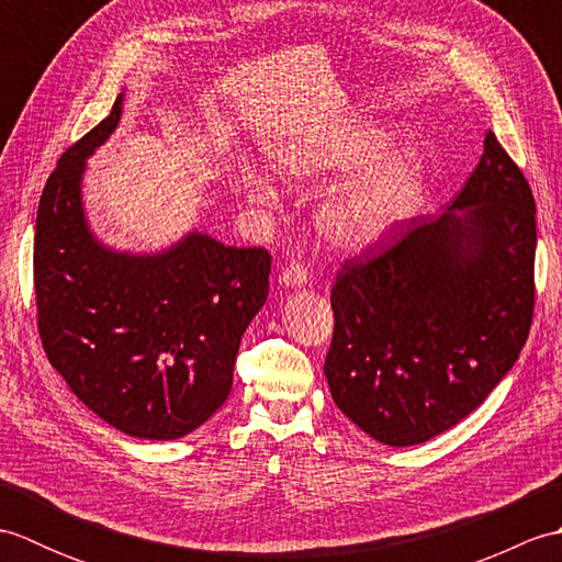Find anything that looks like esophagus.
I'll return each instance as SVG.
<instances>
[{"label":"esophagus","instance_id":"1","mask_svg":"<svg viewBox=\"0 0 562 562\" xmlns=\"http://www.w3.org/2000/svg\"><path fill=\"white\" fill-rule=\"evenodd\" d=\"M308 280V272L304 268V262L300 260H292L288 268H282L280 272V284H284V288H302V284H306Z\"/></svg>","mask_w":562,"mask_h":562}]
</instances>
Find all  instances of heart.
<instances>
[{
	"label": "heart",
	"mask_w": 562,
	"mask_h": 562,
	"mask_svg": "<svg viewBox=\"0 0 562 562\" xmlns=\"http://www.w3.org/2000/svg\"><path fill=\"white\" fill-rule=\"evenodd\" d=\"M396 139V127L352 117L294 154L290 169L296 178L367 171L321 207V226L336 244L372 241L420 207L427 190L425 159L411 145L393 149ZM248 188L260 205L274 200L266 178H250Z\"/></svg>",
	"instance_id": "1"
}]
</instances>
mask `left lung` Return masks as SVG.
Listing matches in <instances>:
<instances>
[{
    "mask_svg": "<svg viewBox=\"0 0 562 562\" xmlns=\"http://www.w3.org/2000/svg\"><path fill=\"white\" fill-rule=\"evenodd\" d=\"M533 260V193L487 130L481 161L441 217L393 226L342 260L324 364L338 408L389 447L461 423L529 338Z\"/></svg>",
    "mask_w": 562,
    "mask_h": 562,
    "instance_id": "1",
    "label": "left lung"
}]
</instances>
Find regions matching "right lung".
Listing matches in <instances>:
<instances>
[{"label":"right lung","instance_id":"add662e5","mask_svg":"<svg viewBox=\"0 0 562 562\" xmlns=\"http://www.w3.org/2000/svg\"><path fill=\"white\" fill-rule=\"evenodd\" d=\"M111 115L75 142L43 188L33 241L35 318L47 360L101 420L130 437L193 432L232 391L244 330L268 300L266 248L190 234L159 256H127L91 236L81 210L89 154Z\"/></svg>","mask_w":562,"mask_h":562}]
</instances>
